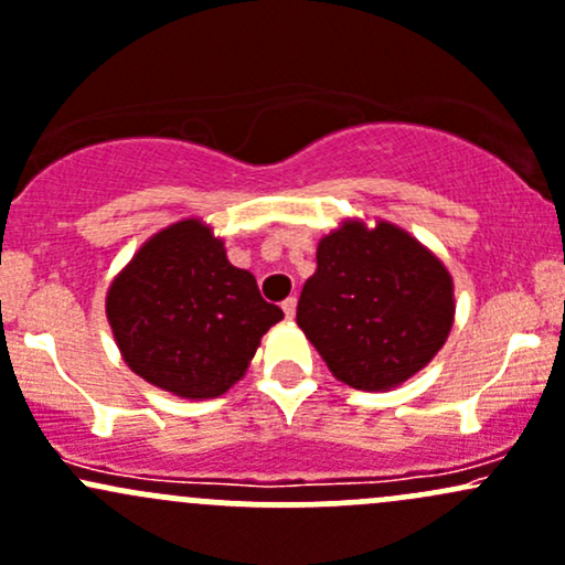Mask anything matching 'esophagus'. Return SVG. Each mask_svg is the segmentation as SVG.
I'll use <instances>...</instances> for the list:
<instances>
[{
    "label": "esophagus",
    "mask_w": 565,
    "mask_h": 565,
    "mask_svg": "<svg viewBox=\"0 0 565 565\" xmlns=\"http://www.w3.org/2000/svg\"><path fill=\"white\" fill-rule=\"evenodd\" d=\"M282 312H285V318H294V315H296V299H294V296H288V299L282 301Z\"/></svg>",
    "instance_id": "esophagus-1"
}]
</instances>
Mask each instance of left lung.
<instances>
[{
	"label": "left lung",
	"mask_w": 565,
	"mask_h": 565,
	"mask_svg": "<svg viewBox=\"0 0 565 565\" xmlns=\"http://www.w3.org/2000/svg\"><path fill=\"white\" fill-rule=\"evenodd\" d=\"M452 277L402 228L344 223L318 245L296 323L337 380L382 391L409 380L452 329Z\"/></svg>",
	"instance_id": "obj_1"
}]
</instances>
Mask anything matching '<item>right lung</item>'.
I'll return each instance as SVG.
<instances>
[{
  "label": "right lung",
  "mask_w": 565,
  "mask_h": 565,
  "mask_svg": "<svg viewBox=\"0 0 565 565\" xmlns=\"http://www.w3.org/2000/svg\"><path fill=\"white\" fill-rule=\"evenodd\" d=\"M107 320L131 372L174 396L215 398L245 374L282 309L228 264L202 221H180L115 277Z\"/></svg>",
  "instance_id": "add662e5"
}]
</instances>
